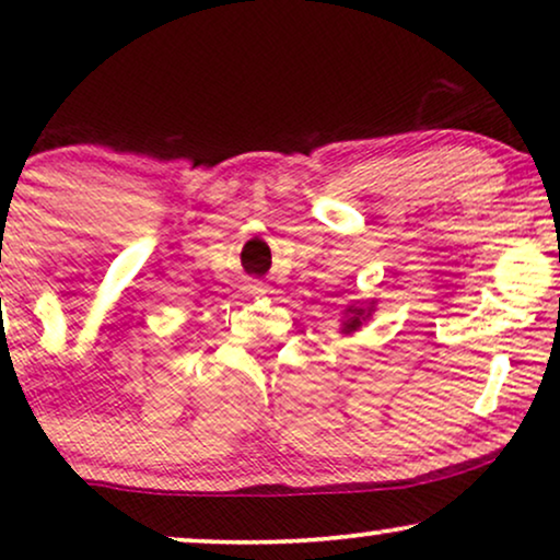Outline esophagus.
Segmentation results:
<instances>
[{"label":"esophagus","instance_id":"34e87169","mask_svg":"<svg viewBox=\"0 0 560 560\" xmlns=\"http://www.w3.org/2000/svg\"><path fill=\"white\" fill-rule=\"evenodd\" d=\"M255 290H257V288H255Z\"/></svg>","mask_w":560,"mask_h":560}]
</instances>
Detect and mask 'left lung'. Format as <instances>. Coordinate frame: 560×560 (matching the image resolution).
Returning a JSON list of instances; mask_svg holds the SVG:
<instances>
[{
    "instance_id": "obj_1",
    "label": "left lung",
    "mask_w": 560,
    "mask_h": 560,
    "mask_svg": "<svg viewBox=\"0 0 560 560\" xmlns=\"http://www.w3.org/2000/svg\"><path fill=\"white\" fill-rule=\"evenodd\" d=\"M357 316L354 318H349V324H343V328H349V331H354V328L359 326V316H362V311H354Z\"/></svg>"
}]
</instances>
